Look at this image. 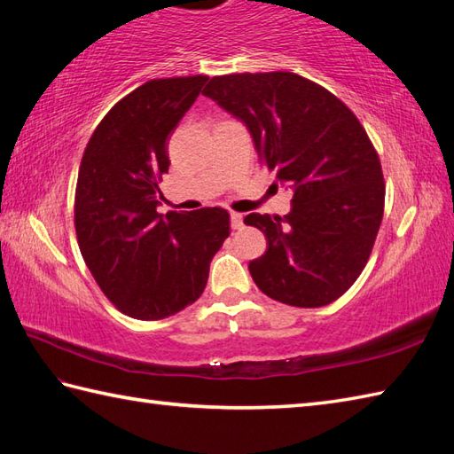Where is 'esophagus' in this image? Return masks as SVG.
Masks as SVG:
<instances>
[{
  "mask_svg": "<svg viewBox=\"0 0 454 454\" xmlns=\"http://www.w3.org/2000/svg\"><path fill=\"white\" fill-rule=\"evenodd\" d=\"M230 222H232V228L234 230H242L244 228V216L239 215V212H232V215H230Z\"/></svg>",
  "mask_w": 454,
  "mask_h": 454,
  "instance_id": "1",
  "label": "esophagus"
}]
</instances>
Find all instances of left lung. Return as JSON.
I'll list each match as a JSON object with an SVG mask.
<instances>
[{
	"mask_svg": "<svg viewBox=\"0 0 454 454\" xmlns=\"http://www.w3.org/2000/svg\"><path fill=\"white\" fill-rule=\"evenodd\" d=\"M202 95L246 124L259 161L294 191L288 215L244 218L267 238L249 262L259 291L298 308L337 301L369 262L384 215L380 160L363 124L293 72L216 75Z\"/></svg>",
	"mask_w": 454,
	"mask_h": 454,
	"instance_id": "left-lung-1",
	"label": "left lung"
}]
</instances>
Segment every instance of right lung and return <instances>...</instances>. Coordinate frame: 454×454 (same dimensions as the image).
Returning a JSON list of instances; mask_svg holds the SVG:
<instances>
[{
	"label": "right lung",
	"instance_id": "add662e5",
	"mask_svg": "<svg viewBox=\"0 0 454 454\" xmlns=\"http://www.w3.org/2000/svg\"><path fill=\"white\" fill-rule=\"evenodd\" d=\"M207 75L150 80L105 114L85 146L75 187L80 252L105 296L137 320L177 314L202 294L230 215L156 210L169 169L168 138Z\"/></svg>",
	"mask_w": 454,
	"mask_h": 454
}]
</instances>
